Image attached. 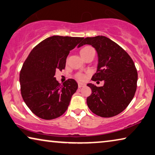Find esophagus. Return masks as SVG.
<instances>
[{
    "label": "esophagus",
    "instance_id": "obj_1",
    "mask_svg": "<svg viewBox=\"0 0 155 155\" xmlns=\"http://www.w3.org/2000/svg\"><path fill=\"white\" fill-rule=\"evenodd\" d=\"M85 84H83V83H81V82H78V87L79 88H82L83 87H84Z\"/></svg>",
    "mask_w": 155,
    "mask_h": 155
}]
</instances>
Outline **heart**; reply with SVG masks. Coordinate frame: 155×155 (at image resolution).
<instances>
[{
  "instance_id": "1",
  "label": "heart",
  "mask_w": 155,
  "mask_h": 155,
  "mask_svg": "<svg viewBox=\"0 0 155 155\" xmlns=\"http://www.w3.org/2000/svg\"><path fill=\"white\" fill-rule=\"evenodd\" d=\"M91 51H94V49L91 46H85L82 49H81L80 51V54L82 56L84 55L85 54H87V53H89ZM88 74H84V73H78L75 75V78L79 81H84L86 79H87Z\"/></svg>"
}]
</instances>
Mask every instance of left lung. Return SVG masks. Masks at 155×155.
<instances>
[{"mask_svg":"<svg viewBox=\"0 0 155 155\" xmlns=\"http://www.w3.org/2000/svg\"><path fill=\"white\" fill-rule=\"evenodd\" d=\"M91 45L98 58L97 71L93 81H104L102 87L89 83L91 96L87 103L96 115L109 118L125 110L134 96L138 73L130 56L116 43L104 36L87 37L78 45Z\"/></svg>","mask_w":155,"mask_h":155,"instance_id":"8db88e82","label":"left lung"}]
</instances>
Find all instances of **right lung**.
Returning <instances> with one entry per match:
<instances>
[{
  "label": "right lung",
  "mask_w": 155,
  "mask_h": 155,
  "mask_svg": "<svg viewBox=\"0 0 155 155\" xmlns=\"http://www.w3.org/2000/svg\"><path fill=\"white\" fill-rule=\"evenodd\" d=\"M83 37H50L30 52L20 72L21 96L26 105L38 117L45 120L58 118L65 112L78 85L73 79L62 84L54 78L57 71L64 69L70 51Z\"/></svg>",
  "instance_id": "1"
}]
</instances>
